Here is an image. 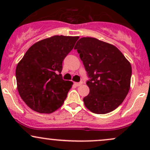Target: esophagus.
<instances>
[{
	"mask_svg": "<svg viewBox=\"0 0 150 150\" xmlns=\"http://www.w3.org/2000/svg\"><path fill=\"white\" fill-rule=\"evenodd\" d=\"M82 82H75V85H76V86H77V87H78V86H80L81 85H82Z\"/></svg>",
	"mask_w": 150,
	"mask_h": 150,
	"instance_id": "obj_1",
	"label": "esophagus"
}]
</instances>
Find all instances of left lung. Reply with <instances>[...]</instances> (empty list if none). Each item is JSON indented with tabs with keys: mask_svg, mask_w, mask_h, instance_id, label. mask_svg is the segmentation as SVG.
I'll return each instance as SVG.
<instances>
[{
	"mask_svg": "<svg viewBox=\"0 0 150 150\" xmlns=\"http://www.w3.org/2000/svg\"><path fill=\"white\" fill-rule=\"evenodd\" d=\"M74 49L90 78L87 82L89 93L83 99L85 106L97 114L116 109L130 89V62L116 46L96 38H81Z\"/></svg>",
	"mask_w": 150,
	"mask_h": 150,
	"instance_id": "1",
	"label": "left lung"
}]
</instances>
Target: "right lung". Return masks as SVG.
<instances>
[{
    "instance_id": "obj_1",
    "label": "right lung",
    "mask_w": 150,
    "mask_h": 150,
    "mask_svg": "<svg viewBox=\"0 0 150 150\" xmlns=\"http://www.w3.org/2000/svg\"><path fill=\"white\" fill-rule=\"evenodd\" d=\"M79 37L53 36L33 44L15 70L22 99L31 109L51 113L63 105L73 82L63 80V60Z\"/></svg>"
}]
</instances>
